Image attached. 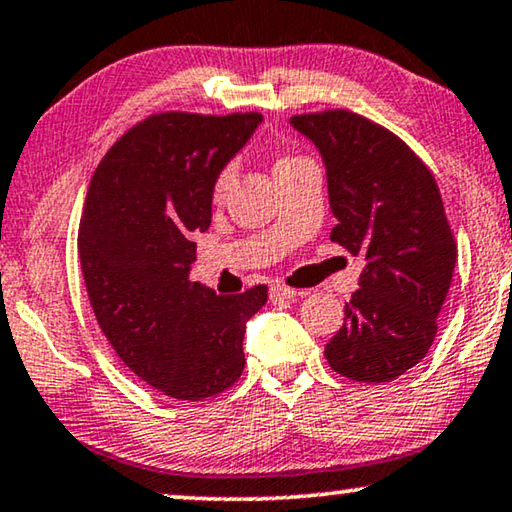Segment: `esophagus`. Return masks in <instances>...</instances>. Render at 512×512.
<instances>
[{"label": "esophagus", "instance_id": "34e87169", "mask_svg": "<svg viewBox=\"0 0 512 512\" xmlns=\"http://www.w3.org/2000/svg\"><path fill=\"white\" fill-rule=\"evenodd\" d=\"M295 295H298V291H295V288H291V286H284V284H274L270 288V298L272 300H291V298H295Z\"/></svg>", "mask_w": 512, "mask_h": 512}]
</instances>
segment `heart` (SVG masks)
<instances>
[{"label": "heart", "instance_id": "1", "mask_svg": "<svg viewBox=\"0 0 512 512\" xmlns=\"http://www.w3.org/2000/svg\"><path fill=\"white\" fill-rule=\"evenodd\" d=\"M295 161H298V157H279L277 161H274V173H277V170H281V168L295 164ZM233 180H235V166H224V168H221L219 173H217V177H214L212 194L217 196V198H221V196L226 194L228 189H231Z\"/></svg>", "mask_w": 512, "mask_h": 512}]
</instances>
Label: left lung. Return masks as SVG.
<instances>
[{
  "label": "left lung",
  "instance_id": "1",
  "mask_svg": "<svg viewBox=\"0 0 512 512\" xmlns=\"http://www.w3.org/2000/svg\"><path fill=\"white\" fill-rule=\"evenodd\" d=\"M321 152L330 240L365 256L360 288L325 358L351 381L385 383L425 358L436 337L457 244L434 175L395 133L348 110L291 117Z\"/></svg>",
  "mask_w": 512,
  "mask_h": 512
}]
</instances>
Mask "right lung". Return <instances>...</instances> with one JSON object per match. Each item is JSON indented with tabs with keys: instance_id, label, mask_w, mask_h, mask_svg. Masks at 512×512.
<instances>
[{
	"instance_id": "right-lung-1",
	"label": "right lung",
	"mask_w": 512,
	"mask_h": 512,
	"mask_svg": "<svg viewBox=\"0 0 512 512\" xmlns=\"http://www.w3.org/2000/svg\"><path fill=\"white\" fill-rule=\"evenodd\" d=\"M261 113H159L129 129L94 170L78 254L96 321L138 379L182 402L240 379L244 325L268 286L217 295L189 279L191 233L212 219L214 177Z\"/></svg>"
}]
</instances>
